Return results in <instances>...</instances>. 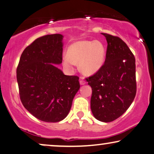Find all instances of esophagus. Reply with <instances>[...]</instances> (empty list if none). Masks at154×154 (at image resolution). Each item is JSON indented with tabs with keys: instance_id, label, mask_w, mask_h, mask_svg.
<instances>
[{
	"instance_id": "1",
	"label": "esophagus",
	"mask_w": 154,
	"mask_h": 154,
	"mask_svg": "<svg viewBox=\"0 0 154 154\" xmlns=\"http://www.w3.org/2000/svg\"><path fill=\"white\" fill-rule=\"evenodd\" d=\"M79 84H80V85H85L86 84V82L85 80H83L82 78H81V80L79 81Z\"/></svg>"
}]
</instances>
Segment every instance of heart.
<instances>
[{"instance_id":"b5f03b06","label":"heart","mask_w":154,"mask_h":154,"mask_svg":"<svg viewBox=\"0 0 154 154\" xmlns=\"http://www.w3.org/2000/svg\"><path fill=\"white\" fill-rule=\"evenodd\" d=\"M106 57L103 45L100 42L79 41L67 49V56L63 59V65L69 70H72L75 64L83 74L91 75L103 66Z\"/></svg>"}]
</instances>
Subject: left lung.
<instances>
[{
	"instance_id": "8db88e82",
	"label": "left lung",
	"mask_w": 154,
	"mask_h": 154,
	"mask_svg": "<svg viewBox=\"0 0 154 154\" xmlns=\"http://www.w3.org/2000/svg\"><path fill=\"white\" fill-rule=\"evenodd\" d=\"M102 34L107 41L103 66L87 78L92 89L91 109L94 118L112 122L130 107L136 95V66L133 53L118 36Z\"/></svg>"
}]
</instances>
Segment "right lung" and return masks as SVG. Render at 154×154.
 Here are the masks:
<instances>
[{
  "label": "right lung",
  "instance_id": "right-lung-1",
  "mask_svg": "<svg viewBox=\"0 0 154 154\" xmlns=\"http://www.w3.org/2000/svg\"><path fill=\"white\" fill-rule=\"evenodd\" d=\"M63 36L36 38L22 52L17 68L20 99L38 120L57 122L66 118L79 91V77L65 75L56 67L63 60Z\"/></svg>",
  "mask_w": 154,
  "mask_h": 154
}]
</instances>
